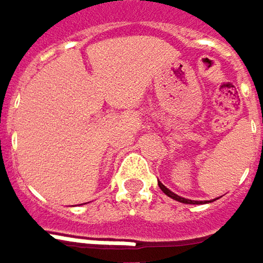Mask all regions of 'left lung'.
Here are the masks:
<instances>
[{
    "mask_svg": "<svg viewBox=\"0 0 263 263\" xmlns=\"http://www.w3.org/2000/svg\"><path fill=\"white\" fill-rule=\"evenodd\" d=\"M159 187L161 189V192L166 195V196L172 197V199H175V200H178V202H182V203H195V205H197V203H206V202H213V200H190V199H184V197L178 196V195H175L174 192H171L167 187H164L161 182L159 181Z\"/></svg>",
    "mask_w": 263,
    "mask_h": 263,
    "instance_id": "obj_1",
    "label": "left lung"
}]
</instances>
